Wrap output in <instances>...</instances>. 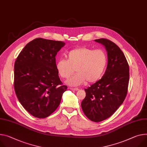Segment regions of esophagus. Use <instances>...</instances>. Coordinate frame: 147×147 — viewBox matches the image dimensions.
<instances>
[{"label":"esophagus","mask_w":147,"mask_h":147,"mask_svg":"<svg viewBox=\"0 0 147 147\" xmlns=\"http://www.w3.org/2000/svg\"><path fill=\"white\" fill-rule=\"evenodd\" d=\"M70 90L72 91H77L78 90V88H70Z\"/></svg>","instance_id":"1"}]
</instances>
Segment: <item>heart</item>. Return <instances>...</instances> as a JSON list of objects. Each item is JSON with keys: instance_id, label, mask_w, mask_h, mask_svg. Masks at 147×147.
Listing matches in <instances>:
<instances>
[{"instance_id": "obj_1", "label": "heart", "mask_w": 147, "mask_h": 147, "mask_svg": "<svg viewBox=\"0 0 147 147\" xmlns=\"http://www.w3.org/2000/svg\"><path fill=\"white\" fill-rule=\"evenodd\" d=\"M66 59L56 61V67L59 76L64 79L68 78L74 72V76L66 81V84L77 87L89 83L96 82L101 78L107 65L108 58L102 50L80 47L72 50L66 55Z\"/></svg>"}]
</instances>
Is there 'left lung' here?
Segmentation results:
<instances>
[{
    "label": "left lung",
    "mask_w": 147,
    "mask_h": 147,
    "mask_svg": "<svg viewBox=\"0 0 147 147\" xmlns=\"http://www.w3.org/2000/svg\"><path fill=\"white\" fill-rule=\"evenodd\" d=\"M107 52V67L102 77L84 90L81 105L86 117L100 122L111 117L124 101L129 82V65L123 52L113 42L96 39Z\"/></svg>",
    "instance_id": "8db88e82"
}]
</instances>
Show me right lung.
I'll list each match as a JSON object with an SVG mask.
<instances>
[{
    "label": "right lung",
    "instance_id": "obj_1",
    "mask_svg": "<svg viewBox=\"0 0 147 147\" xmlns=\"http://www.w3.org/2000/svg\"><path fill=\"white\" fill-rule=\"evenodd\" d=\"M65 43L42 38L25 46L14 66L17 97L33 116L43 118L59 107L67 87L63 85L56 67V56Z\"/></svg>",
    "mask_w": 147,
    "mask_h": 147
}]
</instances>
